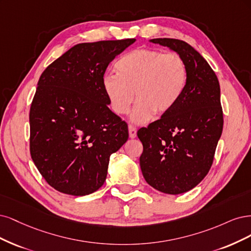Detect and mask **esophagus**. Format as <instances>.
Listing matches in <instances>:
<instances>
[{
  "mask_svg": "<svg viewBox=\"0 0 251 251\" xmlns=\"http://www.w3.org/2000/svg\"><path fill=\"white\" fill-rule=\"evenodd\" d=\"M128 132H129V137H130V139H134V137L136 136V129L132 125L128 126Z\"/></svg>",
  "mask_w": 251,
  "mask_h": 251,
  "instance_id": "obj_1",
  "label": "esophagus"
}]
</instances>
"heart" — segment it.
<instances>
[{"instance_id":"1","label":"heart","mask_w":251,"mask_h":251,"mask_svg":"<svg viewBox=\"0 0 251 251\" xmlns=\"http://www.w3.org/2000/svg\"><path fill=\"white\" fill-rule=\"evenodd\" d=\"M118 74L102 79L103 92L110 109L125 115L134 96L137 100L130 120L147 123L153 115H164L178 103L188 82V68L180 55L158 50L137 49L116 62Z\"/></svg>"}]
</instances>
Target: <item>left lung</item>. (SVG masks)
<instances>
[{"label":"left lung","mask_w":251,"mask_h":251,"mask_svg":"<svg viewBox=\"0 0 251 251\" xmlns=\"http://www.w3.org/2000/svg\"><path fill=\"white\" fill-rule=\"evenodd\" d=\"M180 55L188 68V82L174 108L137 136L143 144L140 166L152 188L178 195L195 188L212 167L222 134L220 85L207 61L192 46L174 38H153Z\"/></svg>","instance_id":"left-lung-1"}]
</instances>
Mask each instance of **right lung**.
<instances>
[{"mask_svg": "<svg viewBox=\"0 0 251 251\" xmlns=\"http://www.w3.org/2000/svg\"><path fill=\"white\" fill-rule=\"evenodd\" d=\"M135 38L78 44L40 76L30 108V152L58 192L84 196L101 188L109 157L128 127L108 107L102 79L109 62Z\"/></svg>", "mask_w": 251, "mask_h": 251, "instance_id": "right-lung-1", "label": "right lung"}]
</instances>
